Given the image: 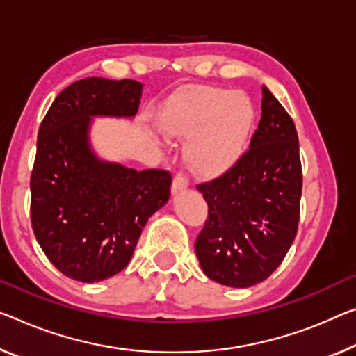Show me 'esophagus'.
<instances>
[{
    "label": "esophagus",
    "mask_w": 356,
    "mask_h": 356,
    "mask_svg": "<svg viewBox=\"0 0 356 356\" xmlns=\"http://www.w3.org/2000/svg\"><path fill=\"white\" fill-rule=\"evenodd\" d=\"M189 186V179L184 173H177L172 183V194H178Z\"/></svg>",
    "instance_id": "esophagus-1"
}]
</instances>
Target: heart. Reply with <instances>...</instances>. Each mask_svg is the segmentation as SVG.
<instances>
[{
	"label": "heart",
	"mask_w": 356,
	"mask_h": 356,
	"mask_svg": "<svg viewBox=\"0 0 356 356\" xmlns=\"http://www.w3.org/2000/svg\"><path fill=\"white\" fill-rule=\"evenodd\" d=\"M254 121L251 98L221 87L179 90L163 103L157 116V125L168 138H188L186 163L204 178L220 177L242 159Z\"/></svg>",
	"instance_id": "heart-1"
}]
</instances>
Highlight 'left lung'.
<instances>
[{
  "label": "left lung",
  "mask_w": 356,
  "mask_h": 356,
  "mask_svg": "<svg viewBox=\"0 0 356 356\" xmlns=\"http://www.w3.org/2000/svg\"><path fill=\"white\" fill-rule=\"evenodd\" d=\"M261 109L242 159L197 186L209 204L195 240L197 259L207 277L232 288L264 282L298 234L302 170L296 127L266 86Z\"/></svg>",
  "instance_id": "obj_1"
}]
</instances>
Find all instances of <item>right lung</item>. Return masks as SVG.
Wrapping results in <instances>:
<instances>
[{
    "label": "right lung",
    "mask_w": 356,
    "mask_h": 356,
    "mask_svg": "<svg viewBox=\"0 0 356 356\" xmlns=\"http://www.w3.org/2000/svg\"><path fill=\"white\" fill-rule=\"evenodd\" d=\"M143 84L86 78L60 92L38 132L31 226L57 269L83 283L125 269L141 231L170 197L172 175L100 159L90 145L97 116L134 118Z\"/></svg>",
    "instance_id": "1"
}]
</instances>
